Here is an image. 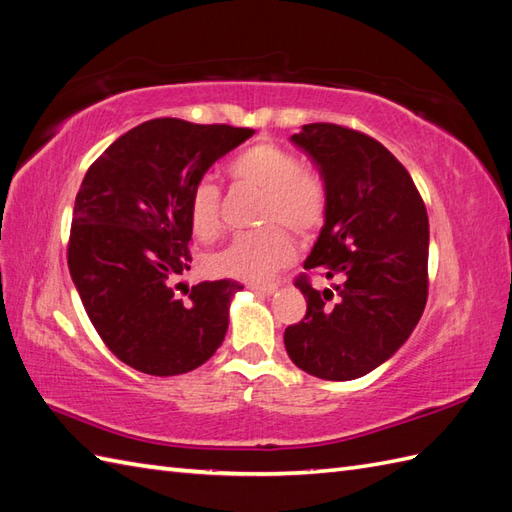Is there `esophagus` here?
Wrapping results in <instances>:
<instances>
[{"instance_id":"obj_1","label":"esophagus","mask_w":512,"mask_h":512,"mask_svg":"<svg viewBox=\"0 0 512 512\" xmlns=\"http://www.w3.org/2000/svg\"><path fill=\"white\" fill-rule=\"evenodd\" d=\"M248 290L268 296V294H272V292L277 290V285L275 283H248Z\"/></svg>"}]
</instances>
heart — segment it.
<instances>
[{
    "label": "heart",
    "instance_id": "obj_1",
    "mask_svg": "<svg viewBox=\"0 0 512 512\" xmlns=\"http://www.w3.org/2000/svg\"><path fill=\"white\" fill-rule=\"evenodd\" d=\"M233 181L264 192L259 224L264 229L235 235L207 257L211 272L235 279H266L294 257L290 229L299 235L316 231L325 220L327 187L323 178L301 170L296 154L275 144H255L229 163ZM189 231L202 242L216 240L222 231L220 189L209 176L194 183L187 198Z\"/></svg>",
    "mask_w": 512,
    "mask_h": 512
}]
</instances>
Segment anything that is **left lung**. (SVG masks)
I'll use <instances>...</instances> for the list:
<instances>
[{
	"label": "left lung",
	"mask_w": 512,
	"mask_h": 512,
	"mask_svg": "<svg viewBox=\"0 0 512 512\" xmlns=\"http://www.w3.org/2000/svg\"><path fill=\"white\" fill-rule=\"evenodd\" d=\"M327 187L325 224L305 270L336 279L314 290L301 323L285 329L290 360L320 379L349 382L390 360L417 327L427 301L430 222L419 189L392 154L358 130L305 124L290 137Z\"/></svg>",
	"instance_id": "8db88e82"
}]
</instances>
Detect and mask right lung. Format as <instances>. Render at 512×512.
<instances>
[{"label": "right lung", "instance_id": "add662e5", "mask_svg": "<svg viewBox=\"0 0 512 512\" xmlns=\"http://www.w3.org/2000/svg\"><path fill=\"white\" fill-rule=\"evenodd\" d=\"M253 128L161 117L128 130L80 185L67 264L91 325L135 371H194L222 344L242 285L202 281L176 294L189 270L187 198L213 163Z\"/></svg>", "mask_w": 512, "mask_h": 512}]
</instances>
